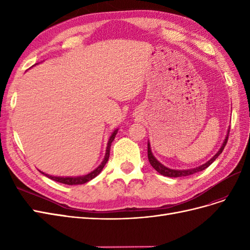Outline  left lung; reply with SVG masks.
Returning <instances> with one entry per match:
<instances>
[{"instance_id": "left-lung-1", "label": "left lung", "mask_w": 250, "mask_h": 250, "mask_svg": "<svg viewBox=\"0 0 250 250\" xmlns=\"http://www.w3.org/2000/svg\"><path fill=\"white\" fill-rule=\"evenodd\" d=\"M229 129L228 130V134H226L225 137V140L223 141V144L221 145L220 149L218 150V152L210 158L209 161H208L206 164H203L201 166H199V167H196V168H192V169H188V170H174V169H170V168H167L166 166H164L162 163L158 162L155 156L153 155L152 151H151V147H150V143L148 142V160H149V163L150 165L152 166V167L160 173L162 174V175L164 176H168V177H183V176H188V175H192V174H195L197 172H200L204 169H207L208 166L214 163V161L216 160V158L220 155L222 153V151L226 145V143H228V139H229Z\"/></svg>"}]
</instances>
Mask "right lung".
I'll return each mask as SVG.
<instances>
[{
  "label": "right lung",
  "mask_w": 250,
  "mask_h": 250,
  "mask_svg": "<svg viewBox=\"0 0 250 250\" xmlns=\"http://www.w3.org/2000/svg\"><path fill=\"white\" fill-rule=\"evenodd\" d=\"M36 64H37V63H36ZM34 65H35V64H34ZM118 130H119V129L117 128V129H116L115 131H113V132L111 133V135H110V138H109L108 143H107L106 152H105V156H104V158H103L102 163H101L99 166H98V167H97L94 171H92L90 173L86 174V175L73 176V177H70V176L62 177V176H53V175H49V174H46V173H43V172H42V171H40V172L42 173L43 175H46L47 177L51 178L52 180H55V181H57V183H62V184H64V185L73 186V185H83V184L87 183V181H89V180H92L93 178H95V177L98 175V174H99V173L103 170L104 166L106 165V163H107V161H108V158H109V151H110L111 143H112L113 140H115L116 134L118 133Z\"/></svg>",
  "instance_id": "obj_1"
}]
</instances>
